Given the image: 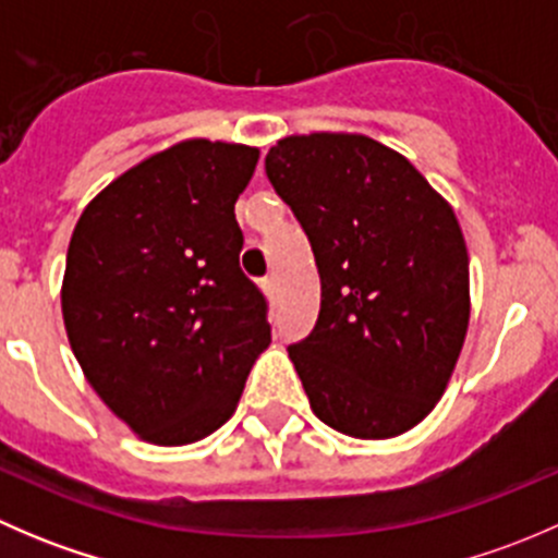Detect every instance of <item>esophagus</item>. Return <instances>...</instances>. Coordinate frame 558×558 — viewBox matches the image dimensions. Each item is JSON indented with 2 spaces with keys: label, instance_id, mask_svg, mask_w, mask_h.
Listing matches in <instances>:
<instances>
[{
  "label": "esophagus",
  "instance_id": "1",
  "mask_svg": "<svg viewBox=\"0 0 558 558\" xmlns=\"http://www.w3.org/2000/svg\"><path fill=\"white\" fill-rule=\"evenodd\" d=\"M262 289H264V294L269 296V300H275V294H278V280H275L272 275H269V278L262 280Z\"/></svg>",
  "mask_w": 558,
  "mask_h": 558
}]
</instances>
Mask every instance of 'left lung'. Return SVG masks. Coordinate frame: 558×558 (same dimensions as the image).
Wrapping results in <instances>:
<instances>
[{
  "label": "left lung",
  "mask_w": 558,
  "mask_h": 558,
  "mask_svg": "<svg viewBox=\"0 0 558 558\" xmlns=\"http://www.w3.org/2000/svg\"><path fill=\"white\" fill-rule=\"evenodd\" d=\"M264 167L320 278L318 320L289 348L313 413L359 440L404 435L440 402L470 324L453 207L364 134H291Z\"/></svg>",
  "instance_id": "8db88e82"
}]
</instances>
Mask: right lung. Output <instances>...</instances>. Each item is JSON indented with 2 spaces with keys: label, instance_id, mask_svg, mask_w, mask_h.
<instances>
[{
  "label": "right lung",
  "instance_id": "add662e5",
  "mask_svg": "<svg viewBox=\"0 0 558 558\" xmlns=\"http://www.w3.org/2000/svg\"><path fill=\"white\" fill-rule=\"evenodd\" d=\"M256 161L251 145L183 140L118 174L75 223L66 337L99 399L145 442L189 446L227 424L272 340L234 218Z\"/></svg>",
  "mask_w": 558,
  "mask_h": 558
}]
</instances>
